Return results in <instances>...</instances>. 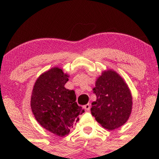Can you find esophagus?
<instances>
[{
    "mask_svg": "<svg viewBox=\"0 0 159 159\" xmlns=\"http://www.w3.org/2000/svg\"><path fill=\"white\" fill-rule=\"evenodd\" d=\"M83 107L85 109L86 111H90V104H87V105H84Z\"/></svg>",
    "mask_w": 159,
    "mask_h": 159,
    "instance_id": "1",
    "label": "esophagus"
}]
</instances>
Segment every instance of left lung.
I'll return each mask as SVG.
<instances>
[{
	"label": "left lung",
	"instance_id": "8db88e82",
	"mask_svg": "<svg viewBox=\"0 0 159 159\" xmlns=\"http://www.w3.org/2000/svg\"><path fill=\"white\" fill-rule=\"evenodd\" d=\"M96 100L92 103L91 114L102 126L114 130L124 125L132 108L130 90L123 78L115 71H104L93 89Z\"/></svg>",
	"mask_w": 159,
	"mask_h": 159
}]
</instances>
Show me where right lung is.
Masks as SVG:
<instances>
[{
    "instance_id": "right-lung-1",
    "label": "right lung",
    "mask_w": 159,
    "mask_h": 159,
    "mask_svg": "<svg viewBox=\"0 0 159 159\" xmlns=\"http://www.w3.org/2000/svg\"><path fill=\"white\" fill-rule=\"evenodd\" d=\"M69 75L54 67L37 78L32 91L30 107L36 120L45 129L57 136L70 132L78 116L84 110L78 106L74 90L66 89Z\"/></svg>"
}]
</instances>
